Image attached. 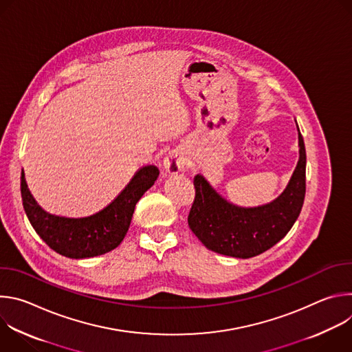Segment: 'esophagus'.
Segmentation results:
<instances>
[{
  "label": "esophagus",
  "mask_w": 352,
  "mask_h": 352,
  "mask_svg": "<svg viewBox=\"0 0 352 352\" xmlns=\"http://www.w3.org/2000/svg\"><path fill=\"white\" fill-rule=\"evenodd\" d=\"M184 166H185V160L178 152H171L164 159V168L170 174H178L184 168Z\"/></svg>",
  "instance_id": "obj_1"
}]
</instances>
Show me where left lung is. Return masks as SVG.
<instances>
[{"label": "left lung", "instance_id": "obj_1", "mask_svg": "<svg viewBox=\"0 0 352 352\" xmlns=\"http://www.w3.org/2000/svg\"><path fill=\"white\" fill-rule=\"evenodd\" d=\"M298 146L299 159L285 189L265 205H234L197 174L193 178L196 195L188 224L199 241L216 254L248 259L283 239L296 221L305 199L307 152L299 128Z\"/></svg>", "mask_w": 352, "mask_h": 352}]
</instances>
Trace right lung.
I'll list each match as a JSON object with an SVG mask.
<instances>
[{"label":"right lung","instance_id":"obj_1","mask_svg":"<svg viewBox=\"0 0 352 352\" xmlns=\"http://www.w3.org/2000/svg\"><path fill=\"white\" fill-rule=\"evenodd\" d=\"M160 171L144 166L113 202L87 217H64L47 213L32 196L25 173L21 175V193L25 213L38 236L57 254L71 259H87L116 249L125 238L136 204L152 188Z\"/></svg>","mask_w":352,"mask_h":352}]
</instances>
